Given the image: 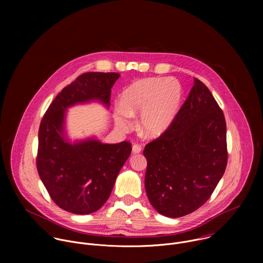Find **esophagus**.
Here are the masks:
<instances>
[{"mask_svg":"<svg viewBox=\"0 0 263 263\" xmlns=\"http://www.w3.org/2000/svg\"><path fill=\"white\" fill-rule=\"evenodd\" d=\"M141 152V146L139 144H133L132 145V153L133 154H138Z\"/></svg>","mask_w":263,"mask_h":263,"instance_id":"34e87169","label":"esophagus"}]
</instances>
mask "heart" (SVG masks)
Listing matches in <instances>:
<instances>
[{
  "mask_svg": "<svg viewBox=\"0 0 263 263\" xmlns=\"http://www.w3.org/2000/svg\"><path fill=\"white\" fill-rule=\"evenodd\" d=\"M181 100V85L175 79L149 78L134 82L120 96L115 111L116 126L122 131L132 127L130 117L137 116L138 129L149 138L163 134L171 125Z\"/></svg>",
  "mask_w": 263,
  "mask_h": 263,
  "instance_id": "heart-1",
  "label": "heart"
}]
</instances>
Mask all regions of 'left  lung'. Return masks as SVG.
<instances>
[{
	"mask_svg": "<svg viewBox=\"0 0 263 263\" xmlns=\"http://www.w3.org/2000/svg\"><path fill=\"white\" fill-rule=\"evenodd\" d=\"M226 135L221 109L195 78L172 125L144 146L145 192L160 214L181 217L210 198L227 166Z\"/></svg>",
	"mask_w": 263,
	"mask_h": 263,
	"instance_id": "obj_1",
	"label": "left lung"
}]
</instances>
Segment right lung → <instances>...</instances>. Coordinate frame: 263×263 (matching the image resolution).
<instances>
[{
  "mask_svg": "<svg viewBox=\"0 0 263 263\" xmlns=\"http://www.w3.org/2000/svg\"><path fill=\"white\" fill-rule=\"evenodd\" d=\"M118 72H85L64 87L48 108L39 131L37 171L57 206L74 214H89L108 200L116 179L131 154L128 141L103 143L95 136L70 141L67 109L99 102L110 106Z\"/></svg>",
  "mask_w": 263,
  "mask_h": 263,
  "instance_id": "add662e5",
  "label": "right lung"
}]
</instances>
